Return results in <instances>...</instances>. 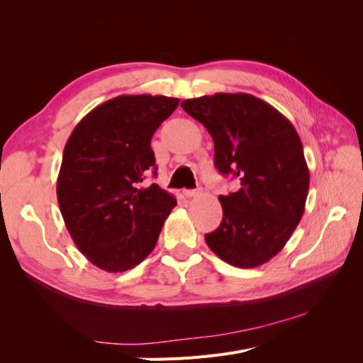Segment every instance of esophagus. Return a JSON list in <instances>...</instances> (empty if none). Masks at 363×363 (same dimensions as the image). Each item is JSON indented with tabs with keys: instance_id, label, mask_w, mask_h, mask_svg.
<instances>
[{
	"instance_id": "1",
	"label": "esophagus",
	"mask_w": 363,
	"mask_h": 363,
	"mask_svg": "<svg viewBox=\"0 0 363 363\" xmlns=\"http://www.w3.org/2000/svg\"><path fill=\"white\" fill-rule=\"evenodd\" d=\"M200 192L195 191V189H184L183 191V195L186 196V199H192V196H196Z\"/></svg>"
}]
</instances>
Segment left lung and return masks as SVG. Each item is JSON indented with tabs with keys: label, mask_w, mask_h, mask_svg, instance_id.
Wrapping results in <instances>:
<instances>
[{
	"label": "left lung",
	"mask_w": 363,
	"mask_h": 363,
	"mask_svg": "<svg viewBox=\"0 0 363 363\" xmlns=\"http://www.w3.org/2000/svg\"><path fill=\"white\" fill-rule=\"evenodd\" d=\"M183 111L207 128L215 167L240 182L219 195L223 221L204 236L215 255L238 268H256L286 245L301 221L309 168L291 121L250 94L191 98Z\"/></svg>",
	"instance_id": "8db88e82"
}]
</instances>
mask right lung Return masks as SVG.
Masks as SVG:
<instances>
[{"label": "right lung", "mask_w": 363, "mask_h": 363, "mask_svg": "<svg viewBox=\"0 0 363 363\" xmlns=\"http://www.w3.org/2000/svg\"><path fill=\"white\" fill-rule=\"evenodd\" d=\"M179 103L163 95H119L92 108L65 145L59 207L74 244L100 269L139 265L177 206L156 183H140L156 169L151 138Z\"/></svg>", "instance_id": "add662e5"}]
</instances>
